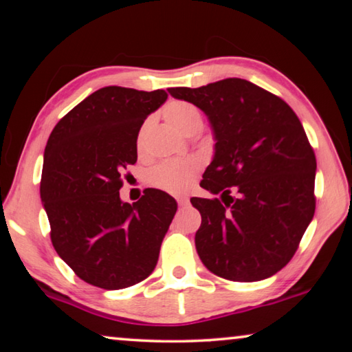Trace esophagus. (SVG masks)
<instances>
[{
  "instance_id": "obj_1",
  "label": "esophagus",
  "mask_w": 352,
  "mask_h": 352,
  "mask_svg": "<svg viewBox=\"0 0 352 352\" xmlns=\"http://www.w3.org/2000/svg\"><path fill=\"white\" fill-rule=\"evenodd\" d=\"M177 201H178V205H180V206H186L189 199L186 197V195H182V197H177Z\"/></svg>"
}]
</instances>
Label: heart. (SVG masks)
Instances as JSON below:
<instances>
[{
    "instance_id": "obj_1",
    "label": "heart",
    "mask_w": 352,
    "mask_h": 352,
    "mask_svg": "<svg viewBox=\"0 0 352 352\" xmlns=\"http://www.w3.org/2000/svg\"><path fill=\"white\" fill-rule=\"evenodd\" d=\"M163 116L172 127L183 135H195L204 127V113L197 105L188 100H170L164 105ZM142 132L138 136V147L142 142ZM197 163L190 160H168L155 166L148 172V183L170 194H183L194 180Z\"/></svg>"
}]
</instances>
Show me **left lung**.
<instances>
[{
	"label": "left lung",
	"mask_w": 352,
	"mask_h": 352,
	"mask_svg": "<svg viewBox=\"0 0 352 352\" xmlns=\"http://www.w3.org/2000/svg\"><path fill=\"white\" fill-rule=\"evenodd\" d=\"M168 91L197 105L216 140L200 186L220 199H190L201 216V262L230 281L273 276L294 258L315 212L317 160L300 119L281 98L237 77Z\"/></svg>",
	"instance_id": "1"
}]
</instances>
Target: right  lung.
I'll list each match as a JSON object with an SVG mask.
<instances>
[{
    "mask_svg": "<svg viewBox=\"0 0 352 352\" xmlns=\"http://www.w3.org/2000/svg\"><path fill=\"white\" fill-rule=\"evenodd\" d=\"M164 90L105 87L67 113L45 147L40 197L57 254L83 281L126 289L153 272L177 201L146 189L135 204L119 199L122 172L135 164L144 119Z\"/></svg>",
    "mask_w": 352,
    "mask_h": 352,
    "instance_id": "obj_1",
    "label": "right lung"
}]
</instances>
